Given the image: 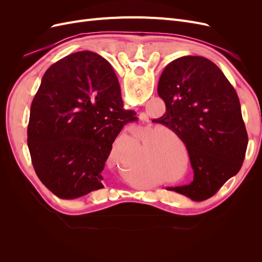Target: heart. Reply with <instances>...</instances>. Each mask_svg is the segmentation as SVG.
I'll use <instances>...</instances> for the list:
<instances>
[{
    "label": "heart",
    "instance_id": "obj_1",
    "mask_svg": "<svg viewBox=\"0 0 262 262\" xmlns=\"http://www.w3.org/2000/svg\"><path fill=\"white\" fill-rule=\"evenodd\" d=\"M163 131H165V132H167V133H169V134H171V136H173V137H175L178 141H179V143L180 144H182V140H181V138L178 136V134L177 133H175V132H172V131H169V130H163ZM163 155H164V157L165 158H167V160H169L170 162H172V160H173V157H172V155H169L167 152H166L165 154L163 153Z\"/></svg>",
    "mask_w": 262,
    "mask_h": 262
}]
</instances>
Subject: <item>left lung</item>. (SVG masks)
<instances>
[{"label":"left lung","mask_w":262,"mask_h":262,"mask_svg":"<svg viewBox=\"0 0 262 262\" xmlns=\"http://www.w3.org/2000/svg\"><path fill=\"white\" fill-rule=\"evenodd\" d=\"M157 93L166 113L154 121L181 138L194 172L191 184L168 189L194 201L209 199L239 171L247 149L237 93L212 61L196 55L171 61Z\"/></svg>","instance_id":"8db88e82"}]
</instances>
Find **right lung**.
Returning a JSON list of instances; mask_svg holds the SVG:
<instances>
[{"mask_svg":"<svg viewBox=\"0 0 262 262\" xmlns=\"http://www.w3.org/2000/svg\"><path fill=\"white\" fill-rule=\"evenodd\" d=\"M134 115L123 109L115 71L99 54L80 51L55 62L30 107L27 144L38 178L67 200L102 189L113 143Z\"/></svg>","mask_w":262,"mask_h":262,"instance_id":"add662e5","label":"right lung"}]
</instances>
